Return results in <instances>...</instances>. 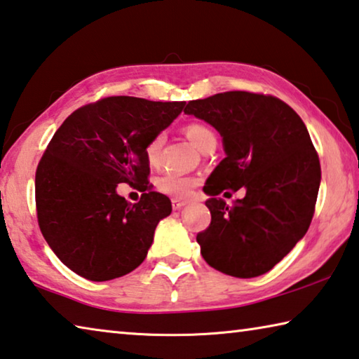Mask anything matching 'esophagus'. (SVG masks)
<instances>
[{"instance_id":"1","label":"esophagus","mask_w":359,"mask_h":359,"mask_svg":"<svg viewBox=\"0 0 359 359\" xmlns=\"http://www.w3.org/2000/svg\"><path fill=\"white\" fill-rule=\"evenodd\" d=\"M186 205V202H183V201H178V198H173L172 201V207H173V210H181Z\"/></svg>"}]
</instances>
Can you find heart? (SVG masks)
<instances>
[{
    "label": "heart",
    "instance_id": "obj_1",
    "mask_svg": "<svg viewBox=\"0 0 359 359\" xmlns=\"http://www.w3.org/2000/svg\"><path fill=\"white\" fill-rule=\"evenodd\" d=\"M186 135L198 149H202L210 140H216L215 133L210 130L207 126L203 124H189L186 127ZM163 144V135L158 133L152 137L144 146V157L149 165H156L158 162V156H161V149ZM157 189L172 196L176 198H186L196 189L198 184V180L189 175L176 173V172H165L157 178Z\"/></svg>",
    "mask_w": 359,
    "mask_h": 359
}]
</instances>
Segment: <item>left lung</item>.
I'll return each instance as SVG.
<instances>
[{
    "label": "left lung",
    "instance_id": "8db88e82",
    "mask_svg": "<svg viewBox=\"0 0 359 359\" xmlns=\"http://www.w3.org/2000/svg\"><path fill=\"white\" fill-rule=\"evenodd\" d=\"M222 137L226 157L203 186L210 226L197 233L203 259L237 278L269 272L309 231L321 167L307 127L290 104L232 90L186 104ZM245 187L233 205L216 198ZM226 194V193H225Z\"/></svg>",
    "mask_w": 359,
    "mask_h": 359
}]
</instances>
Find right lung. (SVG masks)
<instances>
[{
    "label": "right lung",
    "mask_w": 359,
    "mask_h": 359,
    "mask_svg": "<svg viewBox=\"0 0 359 359\" xmlns=\"http://www.w3.org/2000/svg\"><path fill=\"white\" fill-rule=\"evenodd\" d=\"M184 104L107 97L58 127L36 168V215L47 245L74 273L107 281L144 261L158 221L172 213L170 198L149 184L144 146ZM121 182L144 192L140 203L116 194Z\"/></svg>",
    "instance_id": "1"
}]
</instances>
